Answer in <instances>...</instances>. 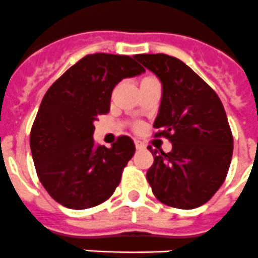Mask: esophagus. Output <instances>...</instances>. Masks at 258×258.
<instances>
[{
    "mask_svg": "<svg viewBox=\"0 0 258 258\" xmlns=\"http://www.w3.org/2000/svg\"><path fill=\"white\" fill-rule=\"evenodd\" d=\"M135 147H136V149H144L146 148V144L142 142H139V140H135Z\"/></svg>",
    "mask_w": 258,
    "mask_h": 258,
    "instance_id": "34e87169",
    "label": "esophagus"
}]
</instances>
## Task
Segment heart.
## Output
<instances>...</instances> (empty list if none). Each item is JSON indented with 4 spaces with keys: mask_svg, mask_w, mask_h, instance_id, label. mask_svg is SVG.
I'll return each mask as SVG.
<instances>
[{
    "mask_svg": "<svg viewBox=\"0 0 258 258\" xmlns=\"http://www.w3.org/2000/svg\"><path fill=\"white\" fill-rule=\"evenodd\" d=\"M148 79H151V77H146V79H143L142 81H144V80H148Z\"/></svg>",
    "mask_w": 258,
    "mask_h": 258,
    "instance_id": "obj_1",
    "label": "heart"
}]
</instances>
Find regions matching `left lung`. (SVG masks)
Here are the masks:
<instances>
[{
	"label": "left lung",
	"instance_id": "1",
	"mask_svg": "<svg viewBox=\"0 0 258 258\" xmlns=\"http://www.w3.org/2000/svg\"><path fill=\"white\" fill-rule=\"evenodd\" d=\"M136 59L161 81L153 127L172 143L169 153L148 147L153 165L147 179L153 194L176 209L202 206L223 185L232 159L233 138L222 101L177 57L144 53Z\"/></svg>",
	"mask_w": 258,
	"mask_h": 258
}]
</instances>
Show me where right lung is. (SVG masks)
Masks as SVG:
<instances>
[{
  "label": "right lung",
  "mask_w": 258,
  "mask_h": 258,
  "mask_svg": "<svg viewBox=\"0 0 258 258\" xmlns=\"http://www.w3.org/2000/svg\"><path fill=\"white\" fill-rule=\"evenodd\" d=\"M146 72L133 57L94 53L82 57L47 90L30 134L32 160L44 189L73 210L107 201L135 153L128 136L111 148L97 146L94 120L110 111L112 89Z\"/></svg>",
  "instance_id": "1"
}]
</instances>
